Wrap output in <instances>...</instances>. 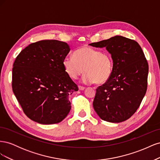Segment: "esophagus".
Segmentation results:
<instances>
[{"label": "esophagus", "mask_w": 160, "mask_h": 160, "mask_svg": "<svg viewBox=\"0 0 160 160\" xmlns=\"http://www.w3.org/2000/svg\"><path fill=\"white\" fill-rule=\"evenodd\" d=\"M78 88H79V90H81V91H82V90H84V89H85V87H83V86L79 85V86H78Z\"/></svg>", "instance_id": "1"}]
</instances>
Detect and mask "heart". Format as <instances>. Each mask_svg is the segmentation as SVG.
Here are the masks:
<instances>
[{
    "label": "heart",
    "instance_id": "b5f03b06",
    "mask_svg": "<svg viewBox=\"0 0 160 160\" xmlns=\"http://www.w3.org/2000/svg\"><path fill=\"white\" fill-rule=\"evenodd\" d=\"M62 65L72 79L78 78L85 71L83 83L103 84L109 79L112 73L113 60L107 52L83 47L76 50L73 57H65Z\"/></svg>",
    "mask_w": 160,
    "mask_h": 160
}]
</instances>
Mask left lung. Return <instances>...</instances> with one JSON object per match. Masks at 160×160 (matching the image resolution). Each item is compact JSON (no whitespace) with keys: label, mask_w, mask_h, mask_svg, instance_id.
Here are the masks:
<instances>
[{"label":"left lung","mask_w":160,"mask_h":160,"mask_svg":"<svg viewBox=\"0 0 160 160\" xmlns=\"http://www.w3.org/2000/svg\"><path fill=\"white\" fill-rule=\"evenodd\" d=\"M89 45L105 47L113 62L109 79L96 89L93 108L106 122H124L137 111L146 93L149 69L146 58L136 41L122 36Z\"/></svg>","instance_id":"obj_1"}]
</instances>
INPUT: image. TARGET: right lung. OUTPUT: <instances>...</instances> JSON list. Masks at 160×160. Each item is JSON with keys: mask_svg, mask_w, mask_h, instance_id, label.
Instances as JSON below:
<instances>
[{"mask_svg": "<svg viewBox=\"0 0 160 160\" xmlns=\"http://www.w3.org/2000/svg\"><path fill=\"white\" fill-rule=\"evenodd\" d=\"M69 51L67 42L42 40L25 47L14 61L13 93L23 112L34 122L55 124L69 113V96L78 91L62 65Z\"/></svg>", "mask_w": 160, "mask_h": 160, "instance_id": "1", "label": "right lung"}]
</instances>
